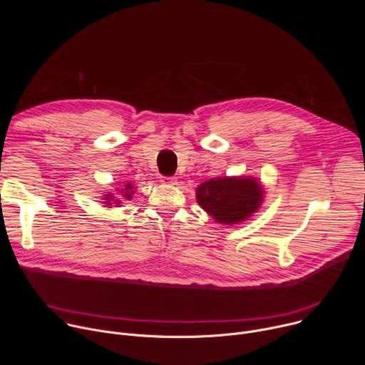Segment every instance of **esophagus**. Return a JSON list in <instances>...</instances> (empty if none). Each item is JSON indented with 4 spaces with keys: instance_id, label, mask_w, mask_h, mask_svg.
I'll return each instance as SVG.
<instances>
[{
    "instance_id": "obj_1",
    "label": "esophagus",
    "mask_w": 365,
    "mask_h": 365,
    "mask_svg": "<svg viewBox=\"0 0 365 365\" xmlns=\"http://www.w3.org/2000/svg\"><path fill=\"white\" fill-rule=\"evenodd\" d=\"M160 182H162L163 185H170V186H173V185H176V183H178V179H176V178H168V176H163V178H160Z\"/></svg>"
}]
</instances>
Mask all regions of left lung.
Returning <instances> with one entry per match:
<instances>
[{"label": "left lung", "instance_id": "8db88e82", "mask_svg": "<svg viewBox=\"0 0 365 365\" xmlns=\"http://www.w3.org/2000/svg\"><path fill=\"white\" fill-rule=\"evenodd\" d=\"M264 200V187L252 176H221L196 187V202L221 225L248 221Z\"/></svg>", "mask_w": 365, "mask_h": 365}]
</instances>
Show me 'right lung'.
<instances>
[{
    "label": "right lung",
    "mask_w": 365,
    "mask_h": 365,
    "mask_svg": "<svg viewBox=\"0 0 365 365\" xmlns=\"http://www.w3.org/2000/svg\"><path fill=\"white\" fill-rule=\"evenodd\" d=\"M120 186L115 187V192H106L102 195V203L106 207L121 206L125 200H131L133 195L135 193V185L130 180L118 182Z\"/></svg>",
    "instance_id": "obj_1"
}]
</instances>
